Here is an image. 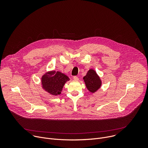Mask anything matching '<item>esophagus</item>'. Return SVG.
Segmentation results:
<instances>
[{"instance_id":"esophagus-1","label":"esophagus","mask_w":148,"mask_h":148,"mask_svg":"<svg viewBox=\"0 0 148 148\" xmlns=\"http://www.w3.org/2000/svg\"><path fill=\"white\" fill-rule=\"evenodd\" d=\"M73 79L74 80H75V81H78L79 79V78L78 77H77V76H74L73 77Z\"/></svg>"}]
</instances>
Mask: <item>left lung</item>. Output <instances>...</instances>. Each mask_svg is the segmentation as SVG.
<instances>
[{
	"label": "left lung",
	"instance_id": "1",
	"mask_svg": "<svg viewBox=\"0 0 148 148\" xmlns=\"http://www.w3.org/2000/svg\"><path fill=\"white\" fill-rule=\"evenodd\" d=\"M84 81L85 82L87 88L91 93L95 92L101 86L102 81L95 70L90 69L84 76Z\"/></svg>",
	"mask_w": 148,
	"mask_h": 148
}]
</instances>
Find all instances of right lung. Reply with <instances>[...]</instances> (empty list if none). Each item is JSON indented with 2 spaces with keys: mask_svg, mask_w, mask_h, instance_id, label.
I'll return each instance as SVG.
<instances>
[{
  "mask_svg": "<svg viewBox=\"0 0 148 148\" xmlns=\"http://www.w3.org/2000/svg\"><path fill=\"white\" fill-rule=\"evenodd\" d=\"M69 80V77L64 74L60 71H51L42 76L41 85L46 92L56 96L61 93L64 84Z\"/></svg>",
  "mask_w": 148,
  "mask_h": 148,
  "instance_id": "right-lung-1",
  "label": "right lung"
}]
</instances>
